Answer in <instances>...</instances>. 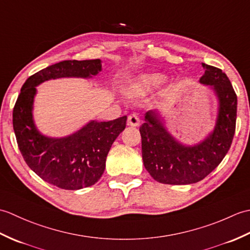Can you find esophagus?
Returning <instances> with one entry per match:
<instances>
[{
    "mask_svg": "<svg viewBox=\"0 0 250 250\" xmlns=\"http://www.w3.org/2000/svg\"><path fill=\"white\" fill-rule=\"evenodd\" d=\"M140 117L137 116L136 114H131L129 117H128V124L131 125V126H137L140 125Z\"/></svg>",
    "mask_w": 250,
    "mask_h": 250,
    "instance_id": "1",
    "label": "esophagus"
}]
</instances>
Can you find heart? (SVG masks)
Here are the masks:
<instances>
[{
    "instance_id": "1",
    "label": "heart",
    "mask_w": 250,
    "mask_h": 250,
    "mask_svg": "<svg viewBox=\"0 0 250 250\" xmlns=\"http://www.w3.org/2000/svg\"><path fill=\"white\" fill-rule=\"evenodd\" d=\"M161 83H162V77L160 75H157V74H152V75H144L143 77H141V79L139 81L140 86L143 89L153 88Z\"/></svg>"
}]
</instances>
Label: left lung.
<instances>
[{
	"label": "left lung",
	"instance_id": "obj_1",
	"mask_svg": "<svg viewBox=\"0 0 250 250\" xmlns=\"http://www.w3.org/2000/svg\"><path fill=\"white\" fill-rule=\"evenodd\" d=\"M200 83L213 90L218 113L213 131L203 141L186 145L169 133L157 110L145 114L141 125L142 156L145 168L161 184L189 185L205 178L229 151L235 133L237 97L229 78L220 68L202 63Z\"/></svg>",
	"mask_w": 250,
	"mask_h": 250
}]
</instances>
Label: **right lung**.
<instances>
[{
  "mask_svg": "<svg viewBox=\"0 0 250 250\" xmlns=\"http://www.w3.org/2000/svg\"><path fill=\"white\" fill-rule=\"evenodd\" d=\"M101 71L100 59L56 63L26 79L16 101L13 125L21 155L36 175L61 189L78 190L98 182L111 145L125 128L126 116L110 121L90 120L64 137L47 136L37 129L33 118L36 87L51 79L92 78Z\"/></svg>",
  "mask_w": 250,
  "mask_h": 250,
  "instance_id": "right-lung-1",
  "label": "right lung"
}]
</instances>
